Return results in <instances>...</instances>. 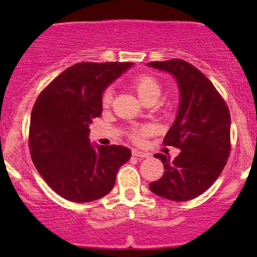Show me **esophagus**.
Here are the masks:
<instances>
[{"mask_svg":"<svg viewBox=\"0 0 257 257\" xmlns=\"http://www.w3.org/2000/svg\"><path fill=\"white\" fill-rule=\"evenodd\" d=\"M132 153H133V156H134V157H139V158H149L150 156H151L149 152L140 151V150H133Z\"/></svg>","mask_w":257,"mask_h":257,"instance_id":"esophagus-1","label":"esophagus"}]
</instances>
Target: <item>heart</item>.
<instances>
[{
	"instance_id": "b5f03b06",
	"label": "heart",
	"mask_w": 257,
	"mask_h": 257,
	"mask_svg": "<svg viewBox=\"0 0 257 257\" xmlns=\"http://www.w3.org/2000/svg\"><path fill=\"white\" fill-rule=\"evenodd\" d=\"M132 87L133 89L135 90V93L138 94L139 98L143 100H145L149 96L153 95V94H159V85L157 83L155 78L151 77V76L147 75H141L138 76L133 79L132 82ZM112 100V91L111 89L106 90L102 95V105L108 106L110 105ZM150 133V128L149 126H143V128H134L131 132V138L135 141H141L144 139V137H146L147 134Z\"/></svg>"
}]
</instances>
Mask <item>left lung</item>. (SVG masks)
Returning a JSON list of instances; mask_svg holds the SVG:
<instances>
[{"instance_id": "1", "label": "left lung", "mask_w": 257, "mask_h": 257, "mask_svg": "<svg viewBox=\"0 0 257 257\" xmlns=\"http://www.w3.org/2000/svg\"><path fill=\"white\" fill-rule=\"evenodd\" d=\"M147 66L170 73L179 88V108L164 144L180 149L170 162L157 153L164 174L150 184L159 197L185 202L198 197L219 178L231 146V116L227 105L208 78L193 65L180 59L152 61Z\"/></svg>"}]
</instances>
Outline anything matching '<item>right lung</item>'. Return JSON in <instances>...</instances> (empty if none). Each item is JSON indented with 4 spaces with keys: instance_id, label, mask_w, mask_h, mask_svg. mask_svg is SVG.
Instances as JSON below:
<instances>
[{
    "instance_id": "right-lung-1",
    "label": "right lung",
    "mask_w": 257,
    "mask_h": 257,
    "mask_svg": "<svg viewBox=\"0 0 257 257\" xmlns=\"http://www.w3.org/2000/svg\"><path fill=\"white\" fill-rule=\"evenodd\" d=\"M133 63H79L61 72L40 94L31 112L30 144L35 167L53 190L76 203L110 193L128 147L89 140L91 119L102 112V94Z\"/></svg>"
}]
</instances>
